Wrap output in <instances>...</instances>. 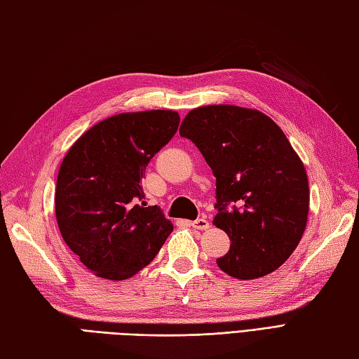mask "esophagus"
Returning a JSON list of instances; mask_svg holds the SVG:
<instances>
[{"label":"esophagus","mask_w":359,"mask_h":359,"mask_svg":"<svg viewBox=\"0 0 359 359\" xmlns=\"http://www.w3.org/2000/svg\"><path fill=\"white\" fill-rule=\"evenodd\" d=\"M190 225H191V229L199 230V231H204V230H207L208 226H210V224H208V221L205 219V217H198L196 221L190 222Z\"/></svg>","instance_id":"obj_1"}]
</instances>
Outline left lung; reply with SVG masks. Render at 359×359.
Here are the masks:
<instances>
[{
  "label": "left lung",
  "instance_id": "left-lung-1",
  "mask_svg": "<svg viewBox=\"0 0 359 359\" xmlns=\"http://www.w3.org/2000/svg\"><path fill=\"white\" fill-rule=\"evenodd\" d=\"M180 135L195 143L216 178L213 224L231 241L217 266L251 280L283 265L309 212L308 175L283 130L256 109L210 104L187 114Z\"/></svg>",
  "mask_w": 359,
  "mask_h": 359
}]
</instances>
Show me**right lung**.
<instances>
[{
    "mask_svg": "<svg viewBox=\"0 0 359 359\" xmlns=\"http://www.w3.org/2000/svg\"><path fill=\"white\" fill-rule=\"evenodd\" d=\"M175 111L125 112L102 120L69 147L56 182L60 234L95 276L125 280L158 255L173 225L146 205V165L177 133Z\"/></svg>",
    "mask_w": 359,
    "mask_h": 359,
    "instance_id": "obj_1",
    "label": "right lung"
}]
</instances>
